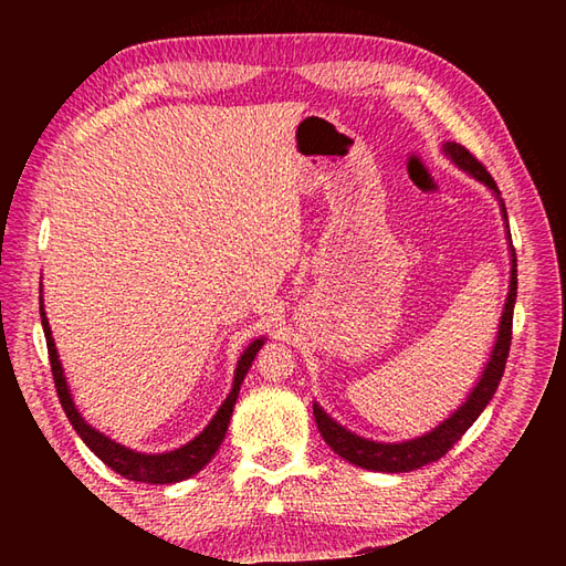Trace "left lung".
<instances>
[{"label": "left lung", "instance_id": "8db88e82", "mask_svg": "<svg viewBox=\"0 0 566 566\" xmlns=\"http://www.w3.org/2000/svg\"><path fill=\"white\" fill-rule=\"evenodd\" d=\"M444 155L460 167V170L469 172L479 182H484L494 197L501 201V213L503 221H509L506 216V203L501 199V191L494 182V177L486 172V167L479 163L472 153H469L460 143H444L442 146ZM511 238V233H509ZM511 248V284H509V296L506 304H503V314L499 323V335L494 343V350H491L489 363L479 377L476 387L469 391L464 403L457 408V411L444 418L438 428H432L430 432L413 440H403V442H375L367 438H359L355 432L343 428L340 423L323 411V408L314 401V416L323 440L331 444V450L335 454H340L343 460H347L355 467L371 469V472H389V474H399V472H413V469L426 467L430 462H438L442 454H448L452 444L460 440L469 426L482 416L486 403L494 399V394L499 389V381L503 377V369H506V359L511 350V328H513V306H515V294H518V262H515V250Z\"/></svg>", "mask_w": 566, "mask_h": 566}]
</instances>
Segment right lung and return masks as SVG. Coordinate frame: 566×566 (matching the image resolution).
I'll use <instances>...</instances> for the list:
<instances>
[{
	"mask_svg": "<svg viewBox=\"0 0 566 566\" xmlns=\"http://www.w3.org/2000/svg\"><path fill=\"white\" fill-rule=\"evenodd\" d=\"M41 323H43V333H45V343H48V357H51V369H53L57 399H60V403H63V411L72 423V428L77 430V436L84 440V444H87V448L94 454H97L106 467H112L116 474L130 479V482H143V484H177V482H185V479L195 476L197 472H201V469L211 462V457L216 454V450L221 448V442L226 438L228 423H231L233 406H235V399L240 394V384H243L248 369L252 367V359H255V355L260 353V347L264 345V338H258L245 347L243 355H240V359H238L231 394L226 396V401L221 403L219 411H216V416L211 418V423L203 428L195 440H189L187 444H182V448L170 450V452L146 454V452L130 450V448H126V444L116 442L112 438H106L104 432L94 430L87 423V420L82 418L75 401H72V394L67 389L63 365H60V359H57L53 333H51V326H48V318H45V311H43V298H41Z\"/></svg>",
	"mask_w": 566,
	"mask_h": 566,
	"instance_id": "right-lung-1",
	"label": "right lung"
}]
</instances>
